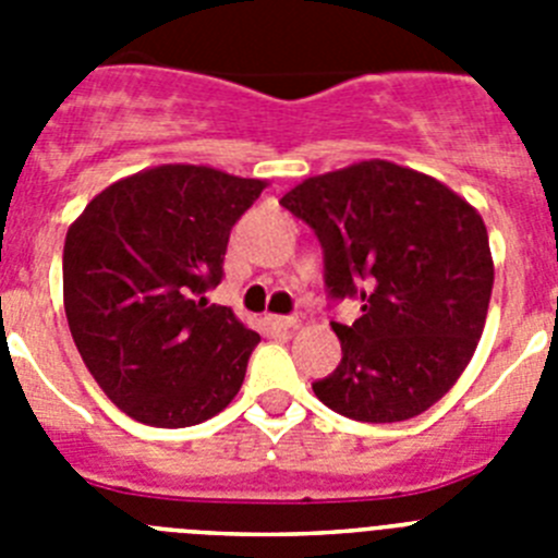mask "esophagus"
<instances>
[{
	"instance_id": "esophagus-1",
	"label": "esophagus",
	"mask_w": 558,
	"mask_h": 558,
	"mask_svg": "<svg viewBox=\"0 0 558 558\" xmlns=\"http://www.w3.org/2000/svg\"><path fill=\"white\" fill-rule=\"evenodd\" d=\"M268 324L276 329H293L299 318L295 315H268Z\"/></svg>"
}]
</instances>
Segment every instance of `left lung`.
Returning a JSON list of instances; mask_svg holds the SVG:
<instances>
[{
	"instance_id": "obj_1",
	"label": "left lung",
	"mask_w": 558,
	"mask_h": 558,
	"mask_svg": "<svg viewBox=\"0 0 558 558\" xmlns=\"http://www.w3.org/2000/svg\"><path fill=\"white\" fill-rule=\"evenodd\" d=\"M279 204L315 231L332 299H360L335 324L340 366L315 397L357 422H405L445 397L477 349L495 263L475 206L411 167L372 159L302 181Z\"/></svg>"
}]
</instances>
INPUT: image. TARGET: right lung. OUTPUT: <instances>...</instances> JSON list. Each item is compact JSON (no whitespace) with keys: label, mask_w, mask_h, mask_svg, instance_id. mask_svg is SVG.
<instances>
[{"label":"right lung","mask_w":558,"mask_h":558,"mask_svg":"<svg viewBox=\"0 0 558 558\" xmlns=\"http://www.w3.org/2000/svg\"><path fill=\"white\" fill-rule=\"evenodd\" d=\"M265 186L159 165L113 181L69 226V332L97 386L142 425H201L243 386L259 335L206 290L223 279L231 226Z\"/></svg>","instance_id":"obj_1"}]
</instances>
